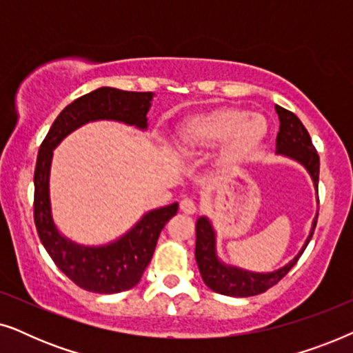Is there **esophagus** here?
<instances>
[{"label": "esophagus", "instance_id": "34e87169", "mask_svg": "<svg viewBox=\"0 0 353 353\" xmlns=\"http://www.w3.org/2000/svg\"><path fill=\"white\" fill-rule=\"evenodd\" d=\"M180 209H181V212H185L186 215H192V214H196L197 204H196V201L191 199V197H185V199H181V202H180Z\"/></svg>", "mask_w": 353, "mask_h": 353}]
</instances>
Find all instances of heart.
Wrapping results in <instances>:
<instances>
[{"label": "heart", "instance_id": "obj_1", "mask_svg": "<svg viewBox=\"0 0 353 353\" xmlns=\"http://www.w3.org/2000/svg\"><path fill=\"white\" fill-rule=\"evenodd\" d=\"M267 120L260 114L243 109L219 108L192 115L176 132L178 146L185 151L221 143L220 159L225 165H234L248 159L267 134Z\"/></svg>", "mask_w": 353, "mask_h": 353}]
</instances>
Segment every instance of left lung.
Here are the masks:
<instances>
[{"instance_id": "8db88e82", "label": "left lung", "mask_w": 353, "mask_h": 353, "mask_svg": "<svg viewBox=\"0 0 353 353\" xmlns=\"http://www.w3.org/2000/svg\"><path fill=\"white\" fill-rule=\"evenodd\" d=\"M279 117V132L276 137V152L296 159L310 173L313 185L318 191V178H320V156L313 146L310 134L303 127L301 119L291 110L276 105ZM318 214L313 220V226L305 244L301 252L286 267L276 270L273 273H252L236 267H226L216 257L215 252V233L210 221L205 216H201L196 223V262L199 267L201 276L212 291L231 297H250L257 296L273 288L286 276L297 260L301 259L303 250L310 243L313 231H315Z\"/></svg>"}]
</instances>
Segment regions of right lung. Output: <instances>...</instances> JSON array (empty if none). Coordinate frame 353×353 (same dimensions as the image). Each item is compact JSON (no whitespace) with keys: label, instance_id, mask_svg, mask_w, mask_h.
Returning <instances> with one entry per match:
<instances>
[{"label":"right lung","instance_id":"1","mask_svg":"<svg viewBox=\"0 0 353 353\" xmlns=\"http://www.w3.org/2000/svg\"><path fill=\"white\" fill-rule=\"evenodd\" d=\"M152 93H137L103 86L80 96L57 115L43 139L37 157L33 219L41 244L56 267L85 291L115 294L137 286L151 262L161 231L176 214L178 204L162 207L143 216L127 234L101 248H85L65 239L56 230L50 204L52 149L70 132L93 120H117L138 128L148 127L146 114Z\"/></svg>","mask_w":353,"mask_h":353}]
</instances>
